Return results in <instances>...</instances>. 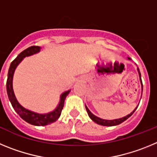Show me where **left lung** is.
<instances>
[{"label":"left lung","mask_w":157,"mask_h":157,"mask_svg":"<svg viewBox=\"0 0 157 157\" xmlns=\"http://www.w3.org/2000/svg\"><path fill=\"white\" fill-rule=\"evenodd\" d=\"M138 73H139V76H140V80H141V88H142V90H143V86H142V81H141V73H140V71L139 69L138 68ZM137 109V108H136ZM136 109H134V111H133L130 114L127 115V116H125V117L123 118H121V119H118V120H102V119H101V118L99 117H97L96 116H94V114H92L90 112V111L89 110L88 108H87L86 106V109L87 111V113H88L89 116L90 117L91 120H93V121H94L95 123H98V124H100V125H102V126H109V127H112V126H116V125H119V124H120V123H122L123 122L125 121L126 120H127L130 116H132V114L134 112V111L136 110Z\"/></svg>","instance_id":"8db88e82"}]
</instances>
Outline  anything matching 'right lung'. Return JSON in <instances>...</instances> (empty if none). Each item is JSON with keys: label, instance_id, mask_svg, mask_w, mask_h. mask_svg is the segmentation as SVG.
<instances>
[{"label": "right lung", "instance_id": "right-lung-1", "mask_svg": "<svg viewBox=\"0 0 157 157\" xmlns=\"http://www.w3.org/2000/svg\"><path fill=\"white\" fill-rule=\"evenodd\" d=\"M39 46L34 45V46H30L29 48H26L25 50H23V52H20L18 55L17 57L11 63L10 67H9V70H8V73L6 87L8 98H9V101H10L11 104H12V107H13V109H15V111L17 112L19 116L23 120L29 123L30 124H32V125L46 126L58 120V118L59 117V116L61 114L62 109L63 108L65 98L67 96V94H69L70 90L66 91V92H64L62 94L61 98H60L59 105L56 108V110H54L52 112H49L48 114H37V113H35V112H33L31 111H29L27 109H24L23 106L19 105V102L16 100V97H15L13 89H12V77H13L14 71H15V69L17 67V65L21 62V60L25 56H30L32 54L39 52Z\"/></svg>", "mask_w": 157, "mask_h": 157}]
</instances>
